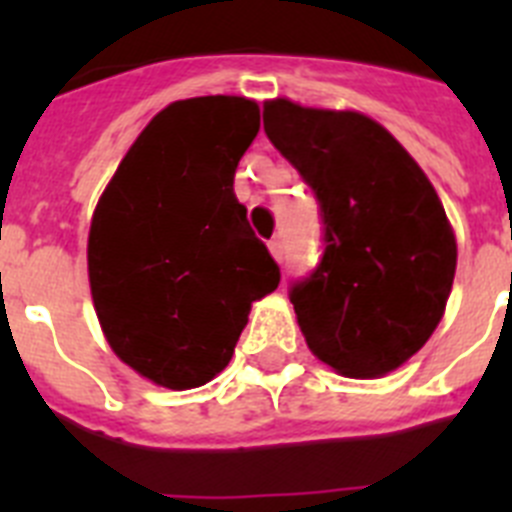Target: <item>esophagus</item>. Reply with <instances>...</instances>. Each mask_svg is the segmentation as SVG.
Here are the masks:
<instances>
[{
  "mask_svg": "<svg viewBox=\"0 0 512 512\" xmlns=\"http://www.w3.org/2000/svg\"><path fill=\"white\" fill-rule=\"evenodd\" d=\"M269 251H271V256H274V259H277V261L284 259L282 235H274V238H271V241H269Z\"/></svg>",
  "mask_w": 512,
  "mask_h": 512,
  "instance_id": "esophagus-1",
  "label": "esophagus"
}]
</instances>
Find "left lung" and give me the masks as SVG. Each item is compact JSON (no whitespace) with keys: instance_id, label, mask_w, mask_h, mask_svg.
Here are the masks:
<instances>
[{"instance_id":"obj_1","label":"left lung","mask_w":512,"mask_h":512,"mask_svg":"<svg viewBox=\"0 0 512 512\" xmlns=\"http://www.w3.org/2000/svg\"><path fill=\"white\" fill-rule=\"evenodd\" d=\"M264 130L323 220V259L289 289L307 346L346 377L395 372L431 338L454 284L456 238L436 189L361 112L271 99Z\"/></svg>"}]
</instances>
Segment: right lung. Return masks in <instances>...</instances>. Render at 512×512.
Instances as JSON below:
<instances>
[{"label": "right lung", "mask_w": 512, "mask_h": 512, "mask_svg": "<svg viewBox=\"0 0 512 512\" xmlns=\"http://www.w3.org/2000/svg\"><path fill=\"white\" fill-rule=\"evenodd\" d=\"M259 128L253 99L171 102L135 138L94 210L89 287L104 338L169 390L223 372L251 302L279 284L277 261L233 192Z\"/></svg>", "instance_id": "obj_1"}]
</instances>
